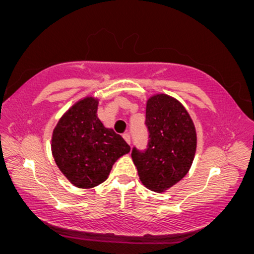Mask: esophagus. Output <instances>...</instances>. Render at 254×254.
I'll use <instances>...</instances> for the list:
<instances>
[{"mask_svg":"<svg viewBox=\"0 0 254 254\" xmlns=\"http://www.w3.org/2000/svg\"><path fill=\"white\" fill-rule=\"evenodd\" d=\"M123 137L125 138V141H126L128 144H130V135H129V134H128V133H125V134L123 135Z\"/></svg>","mask_w":254,"mask_h":254,"instance_id":"esophagus-1","label":"esophagus"}]
</instances>
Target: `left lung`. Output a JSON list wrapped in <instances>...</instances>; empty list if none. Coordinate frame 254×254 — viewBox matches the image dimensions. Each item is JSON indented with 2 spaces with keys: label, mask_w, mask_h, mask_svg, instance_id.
<instances>
[{
  "label": "left lung",
  "mask_w": 254,
  "mask_h": 254,
  "mask_svg": "<svg viewBox=\"0 0 254 254\" xmlns=\"http://www.w3.org/2000/svg\"><path fill=\"white\" fill-rule=\"evenodd\" d=\"M148 148L131 151L138 177L148 190L162 193L190 171L196 150V131L183 104L165 93L147 100Z\"/></svg>",
  "instance_id": "1"
}]
</instances>
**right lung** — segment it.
Wrapping results in <instances>:
<instances>
[{"instance_id":"add662e5","label":"right lung","mask_w":254,"mask_h":254,"mask_svg":"<svg viewBox=\"0 0 254 254\" xmlns=\"http://www.w3.org/2000/svg\"><path fill=\"white\" fill-rule=\"evenodd\" d=\"M98 99L85 97L60 118L52 135V154L72 185L92 189L105 182L114 163L130 147L97 117Z\"/></svg>"}]
</instances>
